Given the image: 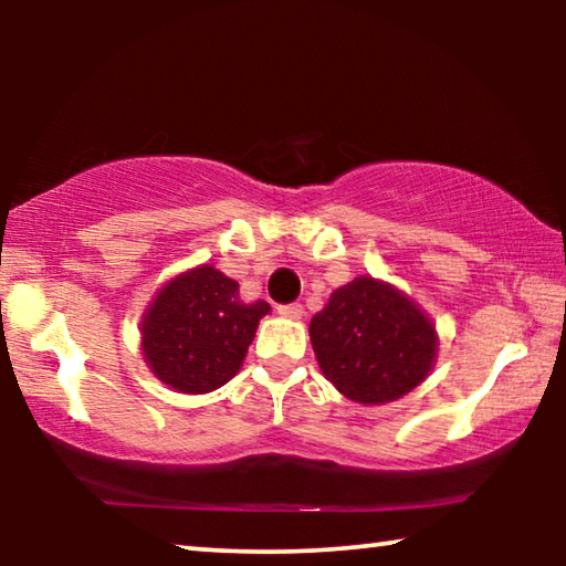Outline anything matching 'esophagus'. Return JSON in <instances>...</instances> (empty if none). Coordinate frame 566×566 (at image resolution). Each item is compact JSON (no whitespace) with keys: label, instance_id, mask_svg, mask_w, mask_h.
<instances>
[{"label":"esophagus","instance_id":"obj_1","mask_svg":"<svg viewBox=\"0 0 566 566\" xmlns=\"http://www.w3.org/2000/svg\"><path fill=\"white\" fill-rule=\"evenodd\" d=\"M277 314L285 316V319H301V316H304V306H301V304H283V306H277Z\"/></svg>","mask_w":566,"mask_h":566}]
</instances>
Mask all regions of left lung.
<instances>
[{
    "label": "left lung",
    "instance_id": "1",
    "mask_svg": "<svg viewBox=\"0 0 566 566\" xmlns=\"http://www.w3.org/2000/svg\"><path fill=\"white\" fill-rule=\"evenodd\" d=\"M322 374L358 405H386L420 386L438 355L436 324L412 298L355 277L308 324Z\"/></svg>",
    "mask_w": 566,
    "mask_h": 566
}]
</instances>
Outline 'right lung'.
I'll return each instance as SVG.
<instances>
[{"label":"right lung","instance_id":"1","mask_svg":"<svg viewBox=\"0 0 566 566\" xmlns=\"http://www.w3.org/2000/svg\"><path fill=\"white\" fill-rule=\"evenodd\" d=\"M265 301L244 304L239 283L211 265L165 283L142 319V350L151 374L182 394L219 389L242 368Z\"/></svg>","mask_w":566,"mask_h":566}]
</instances>
